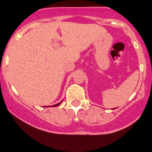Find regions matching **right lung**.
I'll list each match as a JSON object with an SVG mask.
<instances>
[{
  "label": "right lung",
  "mask_w": 152,
  "mask_h": 152,
  "mask_svg": "<svg viewBox=\"0 0 152 152\" xmlns=\"http://www.w3.org/2000/svg\"><path fill=\"white\" fill-rule=\"evenodd\" d=\"M62 102V101H61ZM61 102H60V103H57V104H55V105H53V106H59V105L61 104Z\"/></svg>",
  "instance_id": "1"
}]
</instances>
